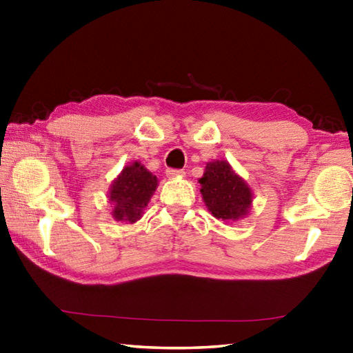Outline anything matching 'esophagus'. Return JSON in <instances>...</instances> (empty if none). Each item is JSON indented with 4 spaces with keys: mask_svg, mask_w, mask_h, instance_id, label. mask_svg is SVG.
Instances as JSON below:
<instances>
[{
    "mask_svg": "<svg viewBox=\"0 0 353 353\" xmlns=\"http://www.w3.org/2000/svg\"><path fill=\"white\" fill-rule=\"evenodd\" d=\"M183 174H185L183 170H176V168L166 170V176H168V177H179V176H183Z\"/></svg>",
    "mask_w": 353,
    "mask_h": 353,
    "instance_id": "1",
    "label": "esophagus"
}]
</instances>
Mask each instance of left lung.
I'll return each instance as SVG.
<instances>
[{"label":"left lung","mask_w":353,"mask_h":353,"mask_svg":"<svg viewBox=\"0 0 353 353\" xmlns=\"http://www.w3.org/2000/svg\"><path fill=\"white\" fill-rule=\"evenodd\" d=\"M201 193L214 218L236 221L250 208L252 193L246 182L236 176L227 162H210L199 179Z\"/></svg>","instance_id":"left-lung-1"}]
</instances>
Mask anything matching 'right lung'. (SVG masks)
<instances>
[{
	"mask_svg": "<svg viewBox=\"0 0 353 353\" xmlns=\"http://www.w3.org/2000/svg\"><path fill=\"white\" fill-rule=\"evenodd\" d=\"M157 187V177L139 162L130 163L112 183L109 201L113 205V218L135 223L141 216Z\"/></svg>",
	"mask_w": 353,
	"mask_h": 353,
	"instance_id": "obj_1",
	"label": "right lung"
}]
</instances>
